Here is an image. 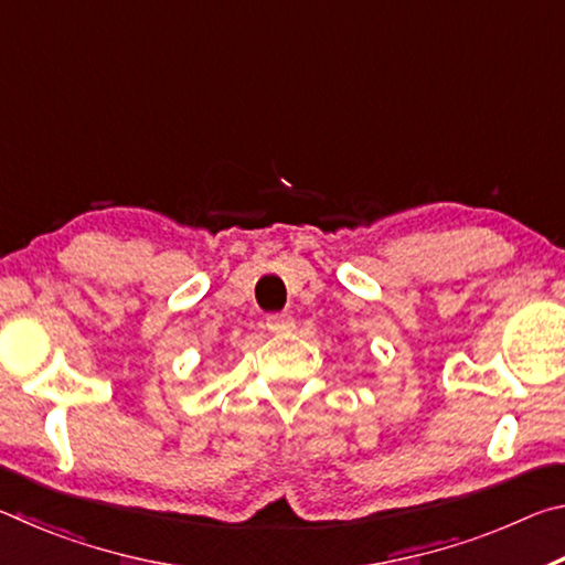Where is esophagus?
Segmentation results:
<instances>
[{"instance_id": "1", "label": "esophagus", "mask_w": 565, "mask_h": 565, "mask_svg": "<svg viewBox=\"0 0 565 565\" xmlns=\"http://www.w3.org/2000/svg\"><path fill=\"white\" fill-rule=\"evenodd\" d=\"M266 329L276 333V337H289L296 329V321L289 313H271V317H266Z\"/></svg>"}]
</instances>
